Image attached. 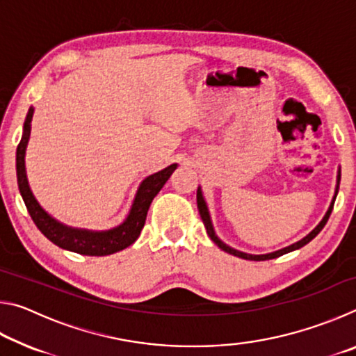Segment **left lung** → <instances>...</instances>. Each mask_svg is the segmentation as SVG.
Returning a JSON list of instances; mask_svg holds the SVG:
<instances>
[{
  "label": "left lung",
  "instance_id": "1",
  "mask_svg": "<svg viewBox=\"0 0 356 356\" xmlns=\"http://www.w3.org/2000/svg\"><path fill=\"white\" fill-rule=\"evenodd\" d=\"M339 180H341V172H337V186H336V193H337V188H339ZM334 200H336V196L333 197V201H331V206H330V209H328V212L325 213V216H323V220L318 222L317 225V227L314 229V231L312 232H309L308 236H306L305 238H301L300 242H297V243H293V245H291V246H287V248H282V250H280V251H275V252H270V254H261V256H252V254H246V252H242V251H237V250H232L231 246H227V245H225L221 242V240L215 236V232H213V227H212V221H210V216H209V210H207V206H206V201H204V197H202V193H201V190L197 188V193H196V202H197V210H200V215H201V220H202V222H204V226H206V229H207V234H209V237L213 240V243L218 246V248H221L222 251H226V252H229V254H232V256H237V257H242V259H246V261H268V259H275V257H280V256H282V254H286V252H291V251H293V250H298V248H301V246H305L306 243H309L312 238H314L318 232L322 231L323 229V226L327 225V221H328V218H330V215H331V210H333V206H334Z\"/></svg>",
  "mask_w": 356,
  "mask_h": 356
}]
</instances>
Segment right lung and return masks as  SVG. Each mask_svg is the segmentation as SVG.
I'll use <instances>...</instances> for the list:
<instances>
[{
  "label": "right lung",
  "instance_id": "right-lung-1",
  "mask_svg": "<svg viewBox=\"0 0 356 356\" xmlns=\"http://www.w3.org/2000/svg\"><path fill=\"white\" fill-rule=\"evenodd\" d=\"M33 111V108H29V113L25 120V131H23L22 140L19 146H17V184H19L20 195L23 201H25V206L29 215H31L34 225L38 226L39 231L50 242L58 245L59 248L74 251L83 256H108L127 248V246H130L140 237L141 229L144 227V222H146L150 202L159 195V191L163 188L166 180L170 179L177 165L168 166L163 171L155 172L146 180H143V184L140 185L135 196L130 215L119 227L105 232H91L67 227L61 225V222H58L56 220H53L39 206L38 201L34 200L31 190H29L25 171V149L29 140V131H31Z\"/></svg>",
  "mask_w": 356,
  "mask_h": 356
}]
</instances>
